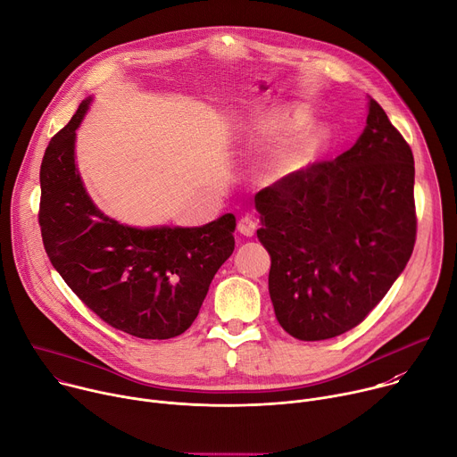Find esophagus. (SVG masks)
I'll return each mask as SVG.
<instances>
[{
  "instance_id": "1",
  "label": "esophagus",
  "mask_w": 457,
  "mask_h": 457,
  "mask_svg": "<svg viewBox=\"0 0 457 457\" xmlns=\"http://www.w3.org/2000/svg\"><path fill=\"white\" fill-rule=\"evenodd\" d=\"M237 229L240 235L244 237H253L254 231H256V222L251 219V217H242L237 224Z\"/></svg>"
}]
</instances>
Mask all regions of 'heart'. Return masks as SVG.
<instances>
[{"mask_svg":"<svg viewBox=\"0 0 457 457\" xmlns=\"http://www.w3.org/2000/svg\"><path fill=\"white\" fill-rule=\"evenodd\" d=\"M305 122L307 113L302 110H282L260 122L256 128V136L260 139H280L302 128ZM323 145L325 134L320 132V129L300 136L273 159L270 166V180L284 182L295 177L318 157V154L323 150Z\"/></svg>","mask_w":457,"mask_h":457,"instance_id":"1","label":"heart"}]
</instances>
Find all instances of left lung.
Instances as JSON below:
<instances>
[{
	"label": "left lung",
	"mask_w": 457,
	"mask_h": 457,
	"mask_svg": "<svg viewBox=\"0 0 457 457\" xmlns=\"http://www.w3.org/2000/svg\"><path fill=\"white\" fill-rule=\"evenodd\" d=\"M254 206L278 323L303 342L340 337L367 318L412 254V150L369 99L351 150L258 191Z\"/></svg>",
	"instance_id": "1"
}]
</instances>
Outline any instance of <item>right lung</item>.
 Masks as SVG:
<instances>
[{
	"label": "right lung",
	"instance_id": "1",
	"mask_svg": "<svg viewBox=\"0 0 457 457\" xmlns=\"http://www.w3.org/2000/svg\"><path fill=\"white\" fill-rule=\"evenodd\" d=\"M92 97L48 143L39 226L55 271L113 329L145 340L182 335L235 249L231 213L201 228L139 229L96 208L76 168V129Z\"/></svg>",
	"mask_w": 457,
	"mask_h": 457
}]
</instances>
